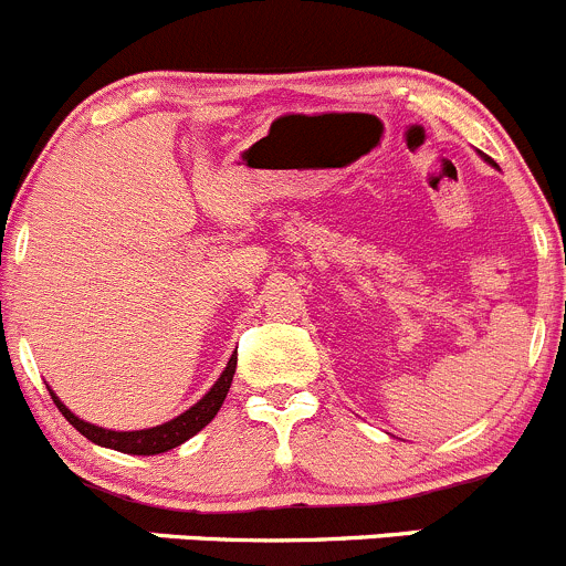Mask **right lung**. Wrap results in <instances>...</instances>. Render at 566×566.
Returning a JSON list of instances; mask_svg holds the SVG:
<instances>
[{"instance_id": "1", "label": "right lung", "mask_w": 566, "mask_h": 566, "mask_svg": "<svg viewBox=\"0 0 566 566\" xmlns=\"http://www.w3.org/2000/svg\"><path fill=\"white\" fill-rule=\"evenodd\" d=\"M233 371H237V352L231 355V360H228L226 371L220 374V379L211 385V390L198 401V405L189 407L187 412H181V416L172 418V421L159 423V427H150V429H137V432H112V429L93 427V423L76 418L74 412H71L69 407L57 399V394H54V390H49V394H52V401L57 405V410L63 412L65 421H69L76 432L85 434L91 443L104 446V449L123 451V454L154 457V454H165V451L187 443V440L195 438V434H198L206 423H211V418L220 412L222 401H226L228 388H231V382H233Z\"/></svg>"}]
</instances>
